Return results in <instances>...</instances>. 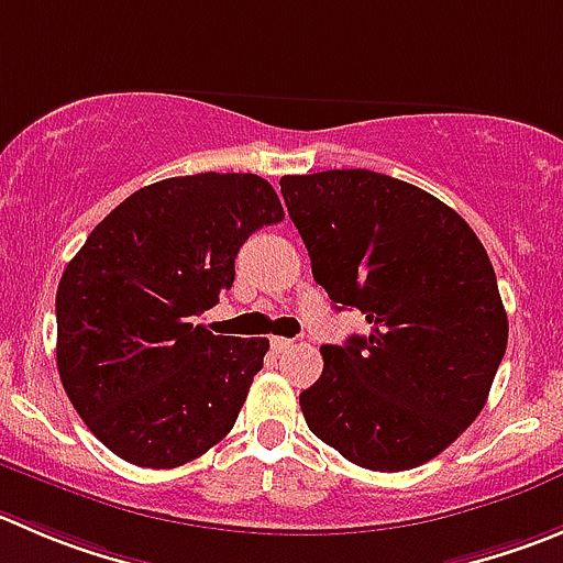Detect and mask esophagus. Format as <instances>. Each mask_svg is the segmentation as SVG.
<instances>
[{"label": "esophagus", "instance_id": "esophagus-1", "mask_svg": "<svg viewBox=\"0 0 563 563\" xmlns=\"http://www.w3.org/2000/svg\"><path fill=\"white\" fill-rule=\"evenodd\" d=\"M271 345L276 353H285L292 347V340H287V336H271Z\"/></svg>", "mask_w": 563, "mask_h": 563}]
</instances>
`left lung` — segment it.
Here are the masks:
<instances>
[{"mask_svg": "<svg viewBox=\"0 0 563 563\" xmlns=\"http://www.w3.org/2000/svg\"><path fill=\"white\" fill-rule=\"evenodd\" d=\"M278 185L314 282L371 323L320 347L323 373L301 393L309 431L365 470L420 467L481 415L506 353L486 249L456 210L387 174L323 170Z\"/></svg>", "mask_w": 563, "mask_h": 563, "instance_id": "1", "label": "left lung"}]
</instances>
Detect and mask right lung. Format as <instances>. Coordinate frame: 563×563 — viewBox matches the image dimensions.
<instances>
[{
  "label": "right lung",
  "instance_id": "right-lung-1",
  "mask_svg": "<svg viewBox=\"0 0 563 563\" xmlns=\"http://www.w3.org/2000/svg\"><path fill=\"white\" fill-rule=\"evenodd\" d=\"M285 218L256 174H196L124 198L57 287V371L101 445L170 470L218 445L249 398L271 342L221 336L198 314L232 290L234 256Z\"/></svg>",
  "mask_w": 563,
  "mask_h": 563
}]
</instances>
